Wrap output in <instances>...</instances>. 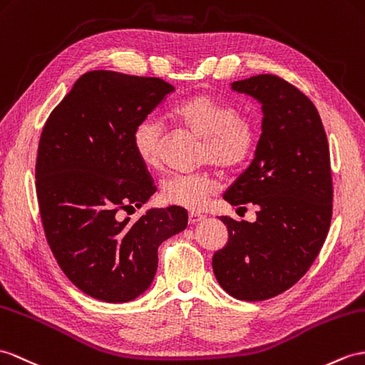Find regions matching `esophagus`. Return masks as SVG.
I'll return each instance as SVG.
<instances>
[{"label":"esophagus","instance_id":"esophagus-1","mask_svg":"<svg viewBox=\"0 0 365 365\" xmlns=\"http://www.w3.org/2000/svg\"><path fill=\"white\" fill-rule=\"evenodd\" d=\"M204 220V215L202 213H200V212H190L189 213V223L190 225H197V223H200V221H202Z\"/></svg>","mask_w":365,"mask_h":365}]
</instances>
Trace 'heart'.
Listing matches in <instances>:
<instances>
[{"instance_id":"heart-1","label":"heart","mask_w":365,"mask_h":365,"mask_svg":"<svg viewBox=\"0 0 365 365\" xmlns=\"http://www.w3.org/2000/svg\"><path fill=\"white\" fill-rule=\"evenodd\" d=\"M176 123L202 139L200 163H210L223 172H234L246 164L259 142V127L250 115L225 99L206 94L193 96L175 105ZM133 150L148 168L163 165L165 140L164 123L155 115L142 119L133 130ZM218 190V182L207 173L173 175L163 182L161 197L167 204L200 210Z\"/></svg>"}]
</instances>
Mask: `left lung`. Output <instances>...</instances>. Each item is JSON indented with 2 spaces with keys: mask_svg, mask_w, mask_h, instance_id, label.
Masks as SVG:
<instances>
[{
  "mask_svg": "<svg viewBox=\"0 0 365 365\" xmlns=\"http://www.w3.org/2000/svg\"><path fill=\"white\" fill-rule=\"evenodd\" d=\"M262 105V135L254 159L223 198L259 207L254 223L221 217L229 238L212 257L213 274L230 296L266 300L302 279L331 223L330 148L314 103L277 76L230 83Z\"/></svg>",
  "mask_w": 365,
  "mask_h": 365,
  "instance_id": "left-lung-1",
  "label": "left lung"
}]
</instances>
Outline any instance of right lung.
Masks as SVG:
<instances>
[{
  "instance_id": "obj_1",
  "label": "right lung",
  "mask_w": 365,
  "mask_h": 365,
  "mask_svg": "<svg viewBox=\"0 0 365 365\" xmlns=\"http://www.w3.org/2000/svg\"><path fill=\"white\" fill-rule=\"evenodd\" d=\"M175 88L156 77L97 69L77 78L41 131L35 178L44 234L66 277L110 304L152 287L158 247L187 227V210L140 209L156 192L133 150V130Z\"/></svg>"
}]
</instances>
